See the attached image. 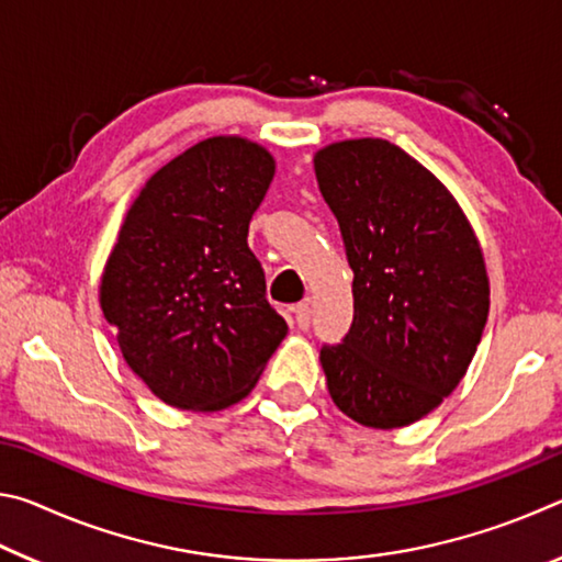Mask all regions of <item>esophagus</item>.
Masks as SVG:
<instances>
[{"mask_svg": "<svg viewBox=\"0 0 562 562\" xmlns=\"http://www.w3.org/2000/svg\"><path fill=\"white\" fill-rule=\"evenodd\" d=\"M294 322H297L300 329H307L310 322H312V307L310 304H297L294 307Z\"/></svg>", "mask_w": 562, "mask_h": 562, "instance_id": "1", "label": "esophagus"}]
</instances>
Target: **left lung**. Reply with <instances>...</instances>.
I'll use <instances>...</instances> for the list:
<instances>
[{"label": "left lung", "mask_w": 562, "mask_h": 562, "mask_svg": "<svg viewBox=\"0 0 562 562\" xmlns=\"http://www.w3.org/2000/svg\"><path fill=\"white\" fill-rule=\"evenodd\" d=\"M315 173L355 272L351 327L319 351L329 396L361 426H408L479 347L491 304L481 245L441 180L384 138L317 150Z\"/></svg>", "instance_id": "8db88e82"}]
</instances>
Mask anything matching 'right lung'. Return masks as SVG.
<instances>
[{"instance_id": "right-lung-1", "label": "right lung", "mask_w": 562, "mask_h": 562, "mask_svg": "<svg viewBox=\"0 0 562 562\" xmlns=\"http://www.w3.org/2000/svg\"><path fill=\"white\" fill-rule=\"evenodd\" d=\"M272 176L262 146L215 136L156 170L128 207L99 300L126 364L168 406L237 404L288 335L247 247Z\"/></svg>"}]
</instances>
